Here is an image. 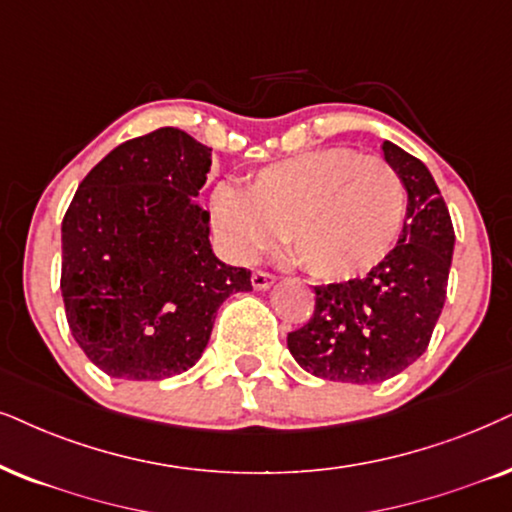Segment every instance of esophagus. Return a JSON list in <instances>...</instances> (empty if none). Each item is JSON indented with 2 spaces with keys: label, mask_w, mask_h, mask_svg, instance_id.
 I'll return each mask as SVG.
<instances>
[{
  "label": "esophagus",
  "mask_w": 512,
  "mask_h": 512,
  "mask_svg": "<svg viewBox=\"0 0 512 512\" xmlns=\"http://www.w3.org/2000/svg\"><path fill=\"white\" fill-rule=\"evenodd\" d=\"M274 281H276V276L269 274V271H262V269L252 271V288L255 290H267L274 286Z\"/></svg>",
  "instance_id": "34e87169"
}]
</instances>
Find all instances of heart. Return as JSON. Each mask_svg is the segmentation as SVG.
<instances>
[{
  "label": "heart",
  "mask_w": 512,
  "mask_h": 512,
  "mask_svg": "<svg viewBox=\"0 0 512 512\" xmlns=\"http://www.w3.org/2000/svg\"><path fill=\"white\" fill-rule=\"evenodd\" d=\"M210 210L236 260H255L288 236L307 274L345 283L371 274L397 248L406 189L387 160L333 146L262 167L245 191L217 186Z\"/></svg>",
  "instance_id": "obj_1"
}]
</instances>
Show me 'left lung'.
Listing matches in <instances>:
<instances>
[{
    "label": "left lung",
    "instance_id": "obj_1",
    "mask_svg": "<svg viewBox=\"0 0 512 512\" xmlns=\"http://www.w3.org/2000/svg\"><path fill=\"white\" fill-rule=\"evenodd\" d=\"M404 181V229L392 255L364 278L314 286L312 319L288 333L297 364L316 378L375 385L409 368L430 345L454 255V224L428 167L385 141Z\"/></svg>",
    "mask_w": 512,
    "mask_h": 512
}]
</instances>
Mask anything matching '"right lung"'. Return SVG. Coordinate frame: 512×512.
Masks as SVG:
<instances>
[{"label":"right lung","mask_w":512,"mask_h":512,"mask_svg":"<svg viewBox=\"0 0 512 512\" xmlns=\"http://www.w3.org/2000/svg\"><path fill=\"white\" fill-rule=\"evenodd\" d=\"M212 148L160 127L113 148L70 200L61 226V295L89 361L122 380H163L196 364L217 309L252 290L219 262L198 205Z\"/></svg>","instance_id":"1"}]
</instances>
